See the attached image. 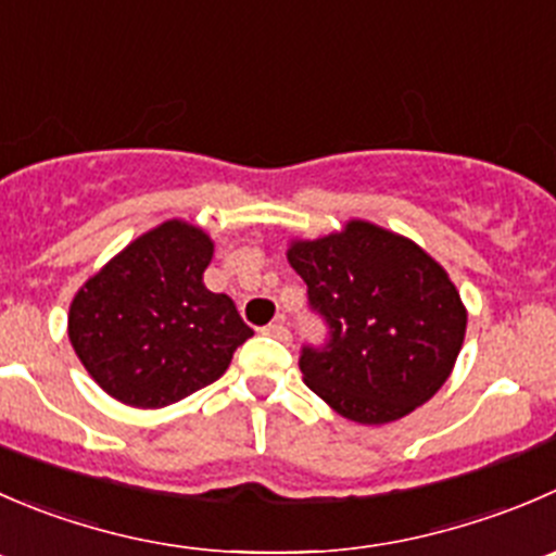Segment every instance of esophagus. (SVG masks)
<instances>
[{
    "instance_id": "obj_1",
    "label": "esophagus",
    "mask_w": 556,
    "mask_h": 556,
    "mask_svg": "<svg viewBox=\"0 0 556 556\" xmlns=\"http://www.w3.org/2000/svg\"><path fill=\"white\" fill-rule=\"evenodd\" d=\"M263 333H268V337L279 339V342H290V328L285 326L282 320H274V323H268V326L263 328Z\"/></svg>"
}]
</instances>
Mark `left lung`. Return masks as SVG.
<instances>
[{"label":"left lung","mask_w":556,"mask_h":556,"mask_svg":"<svg viewBox=\"0 0 556 556\" xmlns=\"http://www.w3.org/2000/svg\"><path fill=\"white\" fill-rule=\"evenodd\" d=\"M290 266L323 317L304 344V382L355 424H391L440 391L465 342L467 309L445 268L418 244L350 219L342 233L293 241Z\"/></svg>","instance_id":"1"}]
</instances>
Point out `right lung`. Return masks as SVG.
Wrapping results in <instances>:
<instances>
[{"instance_id": "right-lung-1", "label": "right lung", "mask_w": 556, "mask_h": 556, "mask_svg": "<svg viewBox=\"0 0 556 556\" xmlns=\"http://www.w3.org/2000/svg\"><path fill=\"white\" fill-rule=\"evenodd\" d=\"M212 255L201 228L168 219L75 293L70 342L102 391L129 407H165L225 375L252 328L230 295L203 285Z\"/></svg>"}]
</instances>
